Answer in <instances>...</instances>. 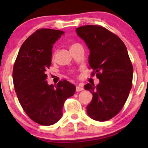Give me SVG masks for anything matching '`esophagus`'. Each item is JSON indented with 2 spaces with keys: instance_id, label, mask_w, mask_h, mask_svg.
<instances>
[{
  "instance_id": "esophagus-1",
  "label": "esophagus",
  "mask_w": 148,
  "mask_h": 148,
  "mask_svg": "<svg viewBox=\"0 0 148 148\" xmlns=\"http://www.w3.org/2000/svg\"><path fill=\"white\" fill-rule=\"evenodd\" d=\"M82 90H84V88H83L82 87L78 86L76 87V91H77V92H80V91H82Z\"/></svg>"
}]
</instances>
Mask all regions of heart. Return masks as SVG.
<instances>
[{
    "label": "heart",
    "mask_w": 148,
    "mask_h": 148,
    "mask_svg": "<svg viewBox=\"0 0 148 148\" xmlns=\"http://www.w3.org/2000/svg\"><path fill=\"white\" fill-rule=\"evenodd\" d=\"M77 45H79L78 44H72V46H71V48H73V47H74V46H77Z\"/></svg>",
    "instance_id": "obj_1"
}]
</instances>
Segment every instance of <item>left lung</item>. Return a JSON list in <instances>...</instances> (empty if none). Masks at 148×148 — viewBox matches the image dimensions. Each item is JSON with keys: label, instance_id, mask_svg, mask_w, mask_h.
I'll return each mask as SVG.
<instances>
[{"label": "left lung", "instance_id": "obj_1", "mask_svg": "<svg viewBox=\"0 0 148 148\" xmlns=\"http://www.w3.org/2000/svg\"><path fill=\"white\" fill-rule=\"evenodd\" d=\"M75 31L90 50L92 75L100 79L96 87L84 86L93 94L87 113L97 121L110 120L122 109L132 88L133 68L127 48L119 36L102 26H81Z\"/></svg>", "mask_w": 148, "mask_h": 148}]
</instances>
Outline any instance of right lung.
<instances>
[{"instance_id": "right-lung-1", "label": "right lung", "mask_w": 148, "mask_h": 148, "mask_svg": "<svg viewBox=\"0 0 148 148\" xmlns=\"http://www.w3.org/2000/svg\"><path fill=\"white\" fill-rule=\"evenodd\" d=\"M64 33L46 28L36 30L22 44L14 63L13 80L19 102L27 116L41 125L59 121L64 102L75 92V86L66 80L56 86L46 81L52 46Z\"/></svg>"}]
</instances>
